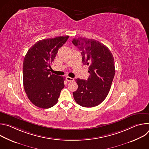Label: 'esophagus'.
I'll return each instance as SVG.
<instances>
[{
	"label": "esophagus",
	"mask_w": 149,
	"mask_h": 149,
	"mask_svg": "<svg viewBox=\"0 0 149 149\" xmlns=\"http://www.w3.org/2000/svg\"><path fill=\"white\" fill-rule=\"evenodd\" d=\"M66 80H67V81L71 82V81H74V79L72 78H71V77H66Z\"/></svg>",
	"instance_id": "esophagus-1"
}]
</instances>
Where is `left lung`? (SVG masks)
<instances>
[{"label": "left lung", "mask_w": 149, "mask_h": 149, "mask_svg": "<svg viewBox=\"0 0 149 149\" xmlns=\"http://www.w3.org/2000/svg\"><path fill=\"white\" fill-rule=\"evenodd\" d=\"M72 44L81 51L84 65L88 66V79H75L78 89L73 93L75 101L84 107H93L107 97L115 75L114 60L110 50L93 39L78 38Z\"/></svg>", "instance_id": "left-lung-1"}]
</instances>
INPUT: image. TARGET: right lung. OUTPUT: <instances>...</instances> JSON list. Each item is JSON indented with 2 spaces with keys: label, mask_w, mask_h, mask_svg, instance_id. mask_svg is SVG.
Masks as SVG:
<instances>
[{
  "label": "right lung",
  "mask_w": 149,
  "mask_h": 149,
  "mask_svg": "<svg viewBox=\"0 0 149 149\" xmlns=\"http://www.w3.org/2000/svg\"><path fill=\"white\" fill-rule=\"evenodd\" d=\"M69 36L40 40L31 47L23 63V81L26 94L36 107L49 109L55 105L61 90L64 88L65 77L51 74V64Z\"/></svg>",
  "instance_id": "right-lung-1"
}]
</instances>
